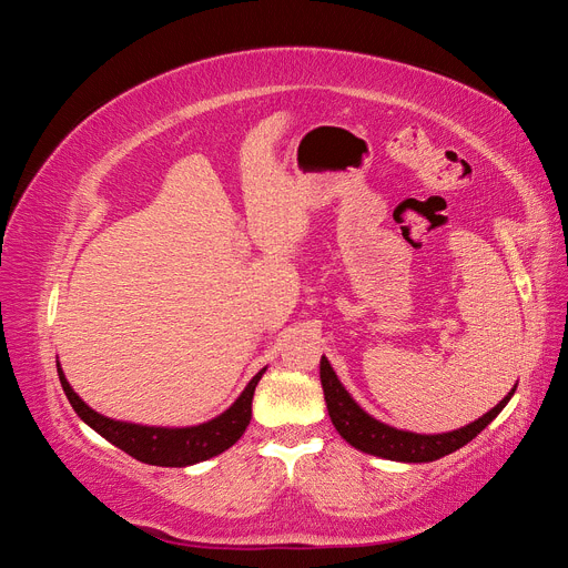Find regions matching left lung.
I'll use <instances>...</instances> for the list:
<instances>
[{
  "label": "left lung",
  "mask_w": 568,
  "mask_h": 568,
  "mask_svg": "<svg viewBox=\"0 0 568 568\" xmlns=\"http://www.w3.org/2000/svg\"><path fill=\"white\" fill-rule=\"evenodd\" d=\"M320 379H322L326 409H329L332 424L336 426L341 438H346L353 448L363 450L367 455L393 459V462H409V464L434 462L464 448V445L474 440L497 415H500L503 407L514 395V390H517V386H514L500 403H497L490 412H486L484 417H478L476 422L462 428H455V432L412 434L367 415V412L353 400V395L343 388L334 367L324 355L320 359Z\"/></svg>",
  "instance_id": "1"
}]
</instances>
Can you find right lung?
<instances>
[{
	"instance_id": "right-lung-1",
	"label": "right lung",
	"mask_w": 568,
	"mask_h": 568,
	"mask_svg": "<svg viewBox=\"0 0 568 568\" xmlns=\"http://www.w3.org/2000/svg\"><path fill=\"white\" fill-rule=\"evenodd\" d=\"M59 382L63 386V393L68 403L73 405L78 417L92 426L99 436H104L115 448L128 453L130 457L140 459L144 464H156V467H189L203 459H211L244 436L246 426L251 422V403L253 393L265 369L257 372L248 386L242 390V395L232 403L230 409L222 412L220 417L203 422L196 426H182V428H168V426H142L130 422H118L111 417L99 415L80 395L68 384L61 365Z\"/></svg>"
}]
</instances>
